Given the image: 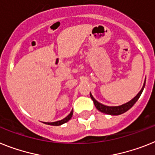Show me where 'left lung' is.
<instances>
[{
  "label": "left lung",
  "instance_id": "obj_1",
  "mask_svg": "<svg viewBox=\"0 0 155 155\" xmlns=\"http://www.w3.org/2000/svg\"><path fill=\"white\" fill-rule=\"evenodd\" d=\"M145 83H146V81L144 82L143 87H142V89L140 90V91L137 94V95H136V97H133L132 100H130L128 102L123 104V105H121V106H105V105L100 103V102H97V100L94 99V97L92 96L91 93H90V96H91V99L93 100L94 104V106H95V107L97 108V110H99L100 112L104 113V114H110V115H120V114H124V113H125L126 111H128L129 109H131V108L134 106V104L137 102V100L140 98L142 92H143V91L144 87H145Z\"/></svg>",
  "mask_w": 155,
  "mask_h": 155
}]
</instances>
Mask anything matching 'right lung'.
Returning a JSON list of instances; mask_svg holds the SVG:
<instances>
[{
  "label": "right lung",
  "instance_id": "obj_1",
  "mask_svg": "<svg viewBox=\"0 0 155 155\" xmlns=\"http://www.w3.org/2000/svg\"><path fill=\"white\" fill-rule=\"evenodd\" d=\"M72 114H73V111H71L68 115L65 118H64L63 120H58V121H55V122H51V123H46L47 124H50V125H54V126H59V125H61V124H64L66 122H68L69 120L72 117Z\"/></svg>",
  "mask_w": 155,
  "mask_h": 155
}]
</instances>
